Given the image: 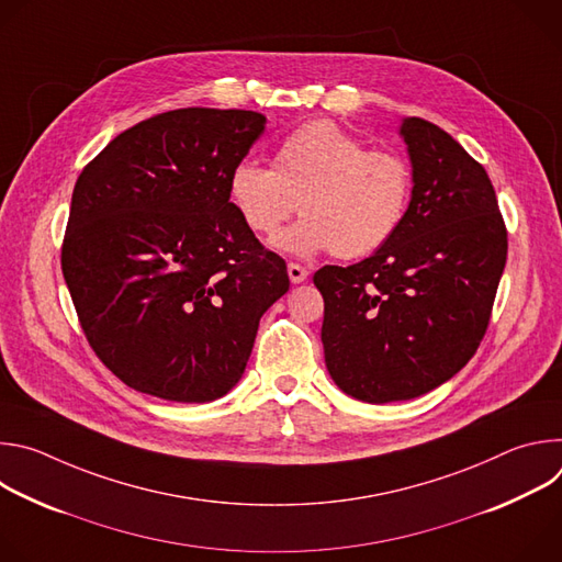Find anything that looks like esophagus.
Returning <instances> with one entry per match:
<instances>
[{
    "label": "esophagus",
    "instance_id": "1",
    "mask_svg": "<svg viewBox=\"0 0 562 562\" xmlns=\"http://www.w3.org/2000/svg\"><path fill=\"white\" fill-rule=\"evenodd\" d=\"M286 271H289V278H291L293 284H300V282H304L308 278V269H304V267H300L295 262H289Z\"/></svg>",
    "mask_w": 562,
    "mask_h": 562
}]
</instances>
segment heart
Instances as JSON below:
<instances>
[{"label": "heart", "instance_id": "1", "mask_svg": "<svg viewBox=\"0 0 562 562\" xmlns=\"http://www.w3.org/2000/svg\"><path fill=\"white\" fill-rule=\"evenodd\" d=\"M414 178L403 157L369 150L329 120L291 131L273 153V167L243 159L231 169L228 195L243 222L271 237L300 202L304 217L278 237L295 256L334 251L342 260L384 247L405 222Z\"/></svg>", "mask_w": 562, "mask_h": 562}]
</instances>
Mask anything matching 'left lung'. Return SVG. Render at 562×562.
<instances>
[{
    "label": "left lung",
    "mask_w": 562,
    "mask_h": 562,
    "mask_svg": "<svg viewBox=\"0 0 562 562\" xmlns=\"http://www.w3.org/2000/svg\"><path fill=\"white\" fill-rule=\"evenodd\" d=\"M400 135L414 167L405 222L371 258L313 276L327 369L373 405L418 397L473 358L507 262V226L483 165L423 117H407Z\"/></svg>",
    "instance_id": "1"
}]
</instances>
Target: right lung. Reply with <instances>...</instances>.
Returning a JSON list of instances; mask_svg holds the SVG:
<instances>
[{
	"mask_svg": "<svg viewBox=\"0 0 562 562\" xmlns=\"http://www.w3.org/2000/svg\"><path fill=\"white\" fill-rule=\"evenodd\" d=\"M256 111L178 109L120 133L79 173L61 273L98 358L131 389L211 403L243 378L262 313L289 291L228 195Z\"/></svg>",
	"mask_w": 562,
	"mask_h": 562,
	"instance_id": "obj_1",
	"label": "right lung"
}]
</instances>
